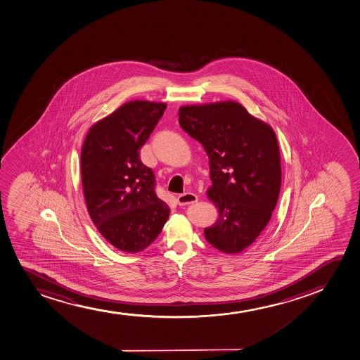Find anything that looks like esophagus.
Instances as JSON below:
<instances>
[{
    "label": "esophagus",
    "mask_w": 360,
    "mask_h": 360,
    "mask_svg": "<svg viewBox=\"0 0 360 360\" xmlns=\"http://www.w3.org/2000/svg\"><path fill=\"white\" fill-rule=\"evenodd\" d=\"M177 201L181 206L191 205L198 201V196L194 193H184V194L178 195Z\"/></svg>",
    "instance_id": "34e87169"
}]
</instances>
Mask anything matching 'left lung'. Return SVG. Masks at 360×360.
Segmentation results:
<instances>
[{"label": "left lung", "instance_id": "left-lung-1", "mask_svg": "<svg viewBox=\"0 0 360 360\" xmlns=\"http://www.w3.org/2000/svg\"><path fill=\"white\" fill-rule=\"evenodd\" d=\"M178 115L210 160L207 198L219 217L205 228V238L223 253H241L270 221L278 200L282 171L275 131L236 101L182 106Z\"/></svg>", "mask_w": 360, "mask_h": 360}]
</instances>
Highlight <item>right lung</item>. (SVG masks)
Instances as JSON below:
<instances>
[{"mask_svg":"<svg viewBox=\"0 0 360 360\" xmlns=\"http://www.w3.org/2000/svg\"><path fill=\"white\" fill-rule=\"evenodd\" d=\"M164 102H127L90 127L81 174L90 218L117 250L139 253L157 240L169 208L155 194L140 149L166 110Z\"/></svg>","mask_w":360,"mask_h":360,"instance_id":"1","label":"right lung"}]
</instances>
